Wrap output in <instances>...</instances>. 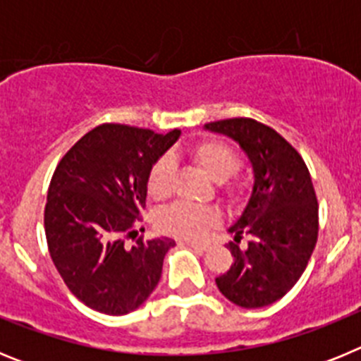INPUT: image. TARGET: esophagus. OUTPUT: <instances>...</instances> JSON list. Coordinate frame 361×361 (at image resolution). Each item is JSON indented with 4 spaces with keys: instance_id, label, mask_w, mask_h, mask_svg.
<instances>
[{
    "instance_id": "34e87169",
    "label": "esophagus",
    "mask_w": 361,
    "mask_h": 361,
    "mask_svg": "<svg viewBox=\"0 0 361 361\" xmlns=\"http://www.w3.org/2000/svg\"><path fill=\"white\" fill-rule=\"evenodd\" d=\"M186 245H190V247H195V250H200V251H206L209 247L208 242H184Z\"/></svg>"
}]
</instances>
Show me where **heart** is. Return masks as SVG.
<instances>
[{"mask_svg":"<svg viewBox=\"0 0 361 361\" xmlns=\"http://www.w3.org/2000/svg\"><path fill=\"white\" fill-rule=\"evenodd\" d=\"M191 157L202 168V171L213 183H224L238 168V155L229 145L216 139H206L190 149ZM171 177H173V162L168 157L157 161L148 178L149 195L155 199H164L170 195ZM219 220V213L206 206H191V204H173L159 213L157 224L168 235L188 240L202 238Z\"/></svg>","mask_w":361,"mask_h":361,"instance_id":"b5f03b06","label":"heart"}]
</instances>
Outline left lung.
I'll use <instances>...</instances> for the list:
<instances>
[{"mask_svg": "<svg viewBox=\"0 0 361 361\" xmlns=\"http://www.w3.org/2000/svg\"><path fill=\"white\" fill-rule=\"evenodd\" d=\"M240 146L251 164L253 184L238 219L228 228L233 240L242 233L245 250L229 244L233 264L215 279L231 304L244 309L271 305L298 282L318 237V202L307 166L273 128L253 119L204 124Z\"/></svg>", "mask_w": 361, "mask_h": 361, "instance_id": "obj_1", "label": "left lung"}]
</instances>
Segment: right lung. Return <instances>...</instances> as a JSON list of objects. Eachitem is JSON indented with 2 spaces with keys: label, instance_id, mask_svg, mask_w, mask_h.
<instances>
[{
  "label": "right lung",
  "instance_id": "add662e5",
  "mask_svg": "<svg viewBox=\"0 0 361 361\" xmlns=\"http://www.w3.org/2000/svg\"><path fill=\"white\" fill-rule=\"evenodd\" d=\"M180 137L124 124H101L68 149L50 180L44 233L54 266L73 296L104 314L145 304L175 242L135 240L130 231L148 195L153 166ZM133 233V231H132Z\"/></svg>",
  "mask_w": 361,
  "mask_h": 361
}]
</instances>
